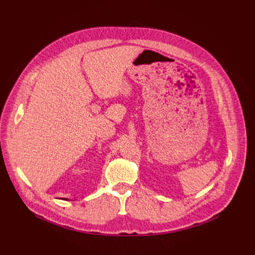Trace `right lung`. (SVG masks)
Returning a JSON list of instances; mask_svg holds the SVG:
<instances>
[{
    "label": "right lung",
    "mask_w": 255,
    "mask_h": 255,
    "mask_svg": "<svg viewBox=\"0 0 255 255\" xmlns=\"http://www.w3.org/2000/svg\"><path fill=\"white\" fill-rule=\"evenodd\" d=\"M63 199H64V200H67V198H63Z\"/></svg>",
    "instance_id": "add662e5"
}]
</instances>
